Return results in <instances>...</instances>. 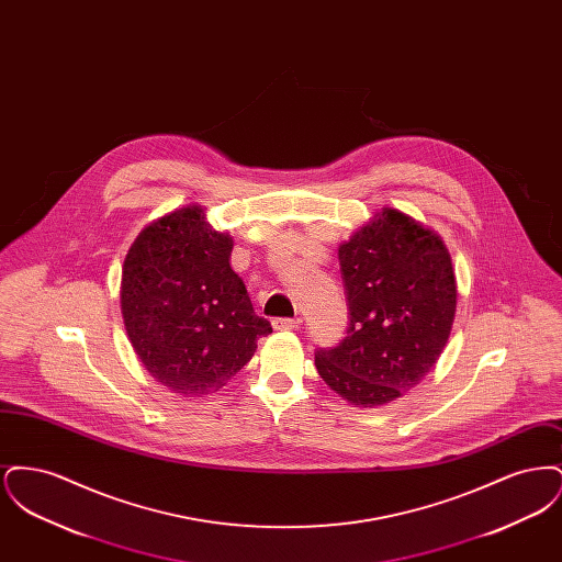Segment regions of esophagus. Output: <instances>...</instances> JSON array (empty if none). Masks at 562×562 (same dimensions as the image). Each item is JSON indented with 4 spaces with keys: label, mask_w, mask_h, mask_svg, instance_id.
<instances>
[{
    "label": "esophagus",
    "mask_w": 562,
    "mask_h": 562,
    "mask_svg": "<svg viewBox=\"0 0 562 562\" xmlns=\"http://www.w3.org/2000/svg\"><path fill=\"white\" fill-rule=\"evenodd\" d=\"M271 324L276 330H294V328H299L301 321L299 318H276Z\"/></svg>",
    "instance_id": "obj_1"
}]
</instances>
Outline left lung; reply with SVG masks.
I'll list each match as a JSON object with an SVG mask.
<instances>
[{
    "label": "left lung",
    "mask_w": 562,
    "mask_h": 562,
    "mask_svg": "<svg viewBox=\"0 0 562 562\" xmlns=\"http://www.w3.org/2000/svg\"><path fill=\"white\" fill-rule=\"evenodd\" d=\"M348 337L316 353L322 381L344 401L374 408L401 398L438 362L457 310L442 238L398 209H381L339 244Z\"/></svg>",
    "instance_id": "1"
}]
</instances>
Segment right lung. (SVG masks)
I'll use <instances>...</instances> for the list:
<instances>
[{
  "label": "right lung",
  "instance_id": "1",
  "mask_svg": "<svg viewBox=\"0 0 562 562\" xmlns=\"http://www.w3.org/2000/svg\"><path fill=\"white\" fill-rule=\"evenodd\" d=\"M232 248L234 238L188 204L145 225L124 259L120 303L134 353L183 398L223 387L271 333L229 266Z\"/></svg>",
  "mask_w": 562,
  "mask_h": 562
}]
</instances>
